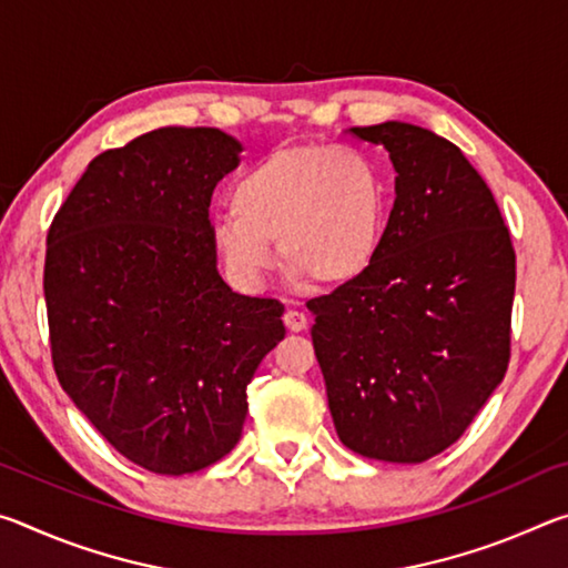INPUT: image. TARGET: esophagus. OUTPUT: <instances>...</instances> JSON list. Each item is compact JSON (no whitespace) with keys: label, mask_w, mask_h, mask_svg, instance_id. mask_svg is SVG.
I'll return each mask as SVG.
<instances>
[{"label":"esophagus","mask_w":568,"mask_h":568,"mask_svg":"<svg viewBox=\"0 0 568 568\" xmlns=\"http://www.w3.org/2000/svg\"><path fill=\"white\" fill-rule=\"evenodd\" d=\"M283 321L287 325V331H293V333H301L307 328V315L303 311H287Z\"/></svg>","instance_id":"34e87169"}]
</instances>
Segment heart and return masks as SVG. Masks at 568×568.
<instances>
[{
	"label": "heart",
	"instance_id": "heart-1",
	"mask_svg": "<svg viewBox=\"0 0 568 568\" xmlns=\"http://www.w3.org/2000/svg\"><path fill=\"white\" fill-rule=\"evenodd\" d=\"M233 213L213 240L230 275L261 287L277 243L285 267L321 287L358 281L376 263L388 225V185L371 158L338 145H285L230 190Z\"/></svg>",
	"mask_w": 568,
	"mask_h": 568
}]
</instances>
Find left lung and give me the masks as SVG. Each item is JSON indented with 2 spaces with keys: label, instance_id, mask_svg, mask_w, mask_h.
<instances>
[{
  "label": "left lung",
  "instance_id": "1",
  "mask_svg": "<svg viewBox=\"0 0 568 568\" xmlns=\"http://www.w3.org/2000/svg\"><path fill=\"white\" fill-rule=\"evenodd\" d=\"M351 134L388 150L396 203L376 263L307 303L313 348L343 446L420 464L464 436L506 376L516 253L454 142L408 122Z\"/></svg>",
  "mask_w": 568,
  "mask_h": 568
}]
</instances>
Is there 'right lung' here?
<instances>
[{
  "label": "right lung",
  "instance_id": "1",
  "mask_svg": "<svg viewBox=\"0 0 568 568\" xmlns=\"http://www.w3.org/2000/svg\"><path fill=\"white\" fill-rule=\"evenodd\" d=\"M240 142L160 128L104 150L47 233L57 381L100 436L160 476L195 474L243 434L247 383L285 338L283 303L230 291L210 197Z\"/></svg>",
  "mask_w": 568,
  "mask_h": 568
}]
</instances>
